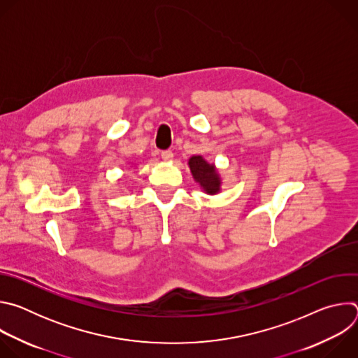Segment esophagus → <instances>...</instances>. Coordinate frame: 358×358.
I'll return each instance as SVG.
<instances>
[{"instance_id":"obj_1","label":"esophagus","mask_w":358,"mask_h":358,"mask_svg":"<svg viewBox=\"0 0 358 358\" xmlns=\"http://www.w3.org/2000/svg\"><path fill=\"white\" fill-rule=\"evenodd\" d=\"M173 157H174V155H173L171 150H163V151H162V159H163L164 162H171Z\"/></svg>"}]
</instances>
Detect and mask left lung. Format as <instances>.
<instances>
[{
  "label": "left lung",
  "mask_w": 358,
  "mask_h": 358,
  "mask_svg": "<svg viewBox=\"0 0 358 358\" xmlns=\"http://www.w3.org/2000/svg\"><path fill=\"white\" fill-rule=\"evenodd\" d=\"M194 178L208 194H217L220 191V178L214 166L208 164L201 156H192L188 162Z\"/></svg>",
  "instance_id": "8db88e82"
}]
</instances>
